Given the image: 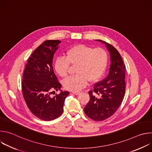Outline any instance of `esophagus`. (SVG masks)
<instances>
[{
	"label": "esophagus",
	"instance_id": "34e87169",
	"mask_svg": "<svg viewBox=\"0 0 152 152\" xmlns=\"http://www.w3.org/2000/svg\"><path fill=\"white\" fill-rule=\"evenodd\" d=\"M80 93L79 92H73V94H75V95H78Z\"/></svg>",
	"mask_w": 152,
	"mask_h": 152
}]
</instances>
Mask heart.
<instances>
[{"label": "heart", "instance_id": "heart-1", "mask_svg": "<svg viewBox=\"0 0 152 152\" xmlns=\"http://www.w3.org/2000/svg\"><path fill=\"white\" fill-rule=\"evenodd\" d=\"M66 57L58 56L54 63L56 72L62 77L67 76L70 64L75 67V75L63 82L67 90L77 92L85 87L89 80H99L103 75L108 62V54L101 48L93 49L84 45L74 46L67 50Z\"/></svg>", "mask_w": 152, "mask_h": 152}]
</instances>
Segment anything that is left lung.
<instances>
[{
	"instance_id": "1",
	"label": "left lung",
	"mask_w": 152,
	"mask_h": 152,
	"mask_svg": "<svg viewBox=\"0 0 152 152\" xmlns=\"http://www.w3.org/2000/svg\"><path fill=\"white\" fill-rule=\"evenodd\" d=\"M104 43L110 52L111 66L109 74L102 81L95 83L88 92L90 99L84 108L85 114L91 119L101 121L111 117L121 104L126 91V66L118 50Z\"/></svg>"
}]
</instances>
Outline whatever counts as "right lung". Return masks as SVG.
Listing matches in <instances>:
<instances>
[{"label":"right lung","mask_w":152,"mask_h":152,"mask_svg":"<svg viewBox=\"0 0 152 152\" xmlns=\"http://www.w3.org/2000/svg\"><path fill=\"white\" fill-rule=\"evenodd\" d=\"M59 40H46L31 54L28 60L21 82L23 96L31 112L38 118L50 121L63 113L65 99L69 91H58L61 84L55 75L53 66V55Z\"/></svg>","instance_id":"obj_1"}]
</instances>
